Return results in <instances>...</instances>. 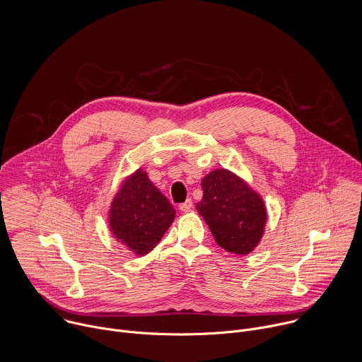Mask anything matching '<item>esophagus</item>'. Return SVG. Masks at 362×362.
<instances>
[{"instance_id":"obj_1","label":"esophagus","mask_w":362,"mask_h":362,"mask_svg":"<svg viewBox=\"0 0 362 362\" xmlns=\"http://www.w3.org/2000/svg\"><path fill=\"white\" fill-rule=\"evenodd\" d=\"M179 209H180L182 211H190V210L193 209V202H192V199H187L185 203H182V204L179 206Z\"/></svg>"}]
</instances>
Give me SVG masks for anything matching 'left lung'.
Returning a JSON list of instances; mask_svg holds the SVG:
<instances>
[{"label":"left lung","mask_w":362,"mask_h":362,"mask_svg":"<svg viewBox=\"0 0 362 362\" xmlns=\"http://www.w3.org/2000/svg\"><path fill=\"white\" fill-rule=\"evenodd\" d=\"M203 199L196 204L216 243L228 253L253 252L264 233L267 211L263 199L249 185L226 169L202 180Z\"/></svg>","instance_id":"obj_1"}]
</instances>
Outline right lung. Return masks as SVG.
I'll list each match as a JSON object with an SVG mask.
<instances>
[{"instance_id":"1","label":"right lung","mask_w":362,"mask_h":362,"mask_svg":"<svg viewBox=\"0 0 362 362\" xmlns=\"http://www.w3.org/2000/svg\"><path fill=\"white\" fill-rule=\"evenodd\" d=\"M176 210L139 169L115 196L109 226L115 237L138 256L156 247L175 218Z\"/></svg>"}]
</instances>
